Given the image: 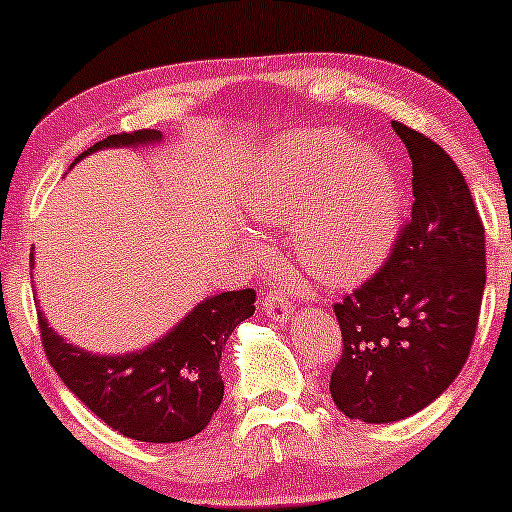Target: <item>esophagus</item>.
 <instances>
[{
  "label": "esophagus",
  "instance_id": "1",
  "mask_svg": "<svg viewBox=\"0 0 512 512\" xmlns=\"http://www.w3.org/2000/svg\"><path fill=\"white\" fill-rule=\"evenodd\" d=\"M262 309H265L272 319H277V322H287L292 302H289V297L282 292V289H275V292H270L262 297Z\"/></svg>",
  "mask_w": 512,
  "mask_h": 512
}]
</instances>
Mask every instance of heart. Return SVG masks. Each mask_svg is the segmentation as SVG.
<instances>
[{"instance_id": "heart-1", "label": "heart", "mask_w": 512, "mask_h": 512, "mask_svg": "<svg viewBox=\"0 0 512 512\" xmlns=\"http://www.w3.org/2000/svg\"><path fill=\"white\" fill-rule=\"evenodd\" d=\"M334 167L324 200L299 220L292 242L307 275L344 285L374 270L394 240L399 188L379 153L356 151L344 131L289 138L270 170L250 185L247 210L265 223H292Z\"/></svg>"}]
</instances>
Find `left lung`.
Wrapping results in <instances>:
<instances>
[{"label": "left lung", "mask_w": 512, "mask_h": 512, "mask_svg": "<svg viewBox=\"0 0 512 512\" xmlns=\"http://www.w3.org/2000/svg\"><path fill=\"white\" fill-rule=\"evenodd\" d=\"M414 170L411 220L389 260L334 304L342 356L329 391L344 416L401 421L453 384L476 339L485 230L461 168L438 143L391 121Z\"/></svg>", "instance_id": "obj_1"}]
</instances>
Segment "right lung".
Listing matches in <instances>:
<instances>
[{
  "label": "right lung",
  "mask_w": 512,
  "mask_h": 512,
  "mask_svg": "<svg viewBox=\"0 0 512 512\" xmlns=\"http://www.w3.org/2000/svg\"><path fill=\"white\" fill-rule=\"evenodd\" d=\"M158 138L160 131L113 133L76 160L101 148L141 146ZM255 299L250 287L215 294L160 342L123 356L84 352L64 342L41 309L36 314L46 359L86 409L133 441L175 443L203 431L218 411L225 394L220 356L232 329L255 314Z\"/></svg>",
  "instance_id": "add662e5"
}]
</instances>
